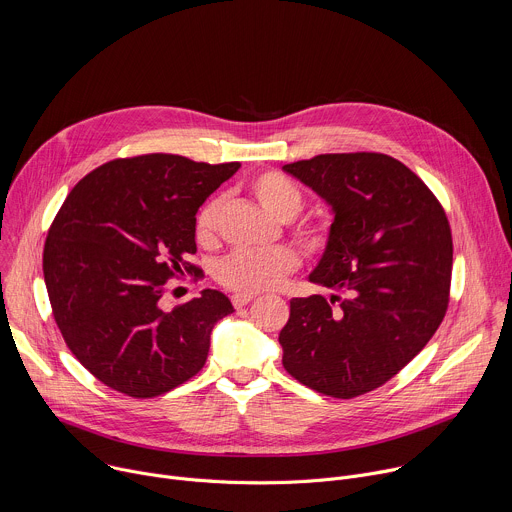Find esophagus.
Instances as JSON below:
<instances>
[{"label":"esophagus","mask_w":512,"mask_h":512,"mask_svg":"<svg viewBox=\"0 0 512 512\" xmlns=\"http://www.w3.org/2000/svg\"><path fill=\"white\" fill-rule=\"evenodd\" d=\"M253 300H255L253 294H235V296L231 298V302H233L235 308H243V306H247V304L253 302Z\"/></svg>","instance_id":"esophagus-1"}]
</instances>
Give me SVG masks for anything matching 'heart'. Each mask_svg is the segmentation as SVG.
<instances>
[{
    "mask_svg": "<svg viewBox=\"0 0 512 512\" xmlns=\"http://www.w3.org/2000/svg\"><path fill=\"white\" fill-rule=\"evenodd\" d=\"M249 192L257 202L279 221L294 218L304 206L302 188L281 172H259L249 180ZM223 200L214 196L206 200L194 221V237L202 247H210L218 237V218H221ZM298 237L312 249H320L328 243L330 229L324 221L306 218L296 225ZM300 267V255L291 247L273 249H239L218 265V281L241 294H257L277 287L289 273Z\"/></svg>",
    "mask_w": 512,
    "mask_h": 512,
    "instance_id": "1",
    "label": "heart"
}]
</instances>
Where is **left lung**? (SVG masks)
Instances as JSON below:
<instances>
[{
  "label": "left lung",
  "instance_id": "1",
  "mask_svg": "<svg viewBox=\"0 0 512 512\" xmlns=\"http://www.w3.org/2000/svg\"><path fill=\"white\" fill-rule=\"evenodd\" d=\"M283 170L334 210L310 281L332 298L289 302L283 369L336 399L379 389L440 328L452 283L444 206L399 160L377 152L320 154Z\"/></svg>",
  "mask_w": 512,
  "mask_h": 512
}]
</instances>
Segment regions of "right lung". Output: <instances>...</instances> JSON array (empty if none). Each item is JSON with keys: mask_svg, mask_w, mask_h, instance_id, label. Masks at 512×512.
<instances>
[{"mask_svg": "<svg viewBox=\"0 0 512 512\" xmlns=\"http://www.w3.org/2000/svg\"><path fill=\"white\" fill-rule=\"evenodd\" d=\"M239 166L174 154L117 158L87 174L54 216L42 255L54 322L113 391L158 397L204 367L210 332L233 304L214 289L172 312L160 300L170 279L204 277L188 261L196 212Z\"/></svg>", "mask_w": 512, "mask_h": 512, "instance_id": "right-lung-1", "label": "right lung"}]
</instances>
